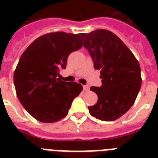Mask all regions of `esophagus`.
<instances>
[{"mask_svg": "<svg viewBox=\"0 0 158 158\" xmlns=\"http://www.w3.org/2000/svg\"><path fill=\"white\" fill-rule=\"evenodd\" d=\"M83 89H84V91H89V85H83Z\"/></svg>", "mask_w": 158, "mask_h": 158, "instance_id": "obj_1", "label": "esophagus"}]
</instances>
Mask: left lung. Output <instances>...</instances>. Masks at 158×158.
I'll return each instance as SVG.
<instances>
[{
	"instance_id": "8db88e82",
	"label": "left lung",
	"mask_w": 158,
	"mask_h": 158,
	"mask_svg": "<svg viewBox=\"0 0 158 158\" xmlns=\"http://www.w3.org/2000/svg\"><path fill=\"white\" fill-rule=\"evenodd\" d=\"M81 35L102 79L100 87L90 88L98 100L89 107V113L100 120H115L136 100L142 85L140 65L131 50L110 31L97 29Z\"/></svg>"
}]
</instances>
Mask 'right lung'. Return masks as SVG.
I'll return each instance as SVG.
<instances>
[{
  "mask_svg": "<svg viewBox=\"0 0 158 158\" xmlns=\"http://www.w3.org/2000/svg\"><path fill=\"white\" fill-rule=\"evenodd\" d=\"M81 34L52 32L32 42L14 72L16 95L26 111L42 123H54L68 114L81 85L57 78L68 56L81 48Z\"/></svg>",
  "mask_w": 158,
  "mask_h": 158,
  "instance_id": "obj_1",
  "label": "right lung"
}]
</instances>
